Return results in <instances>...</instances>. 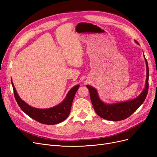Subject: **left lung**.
Here are the masks:
<instances>
[{
	"instance_id": "8db88e82",
	"label": "left lung",
	"mask_w": 157,
	"mask_h": 157,
	"mask_svg": "<svg viewBox=\"0 0 157 157\" xmlns=\"http://www.w3.org/2000/svg\"><path fill=\"white\" fill-rule=\"evenodd\" d=\"M138 43L137 41H136ZM146 63V86L143 92L135 99L132 101L116 103L113 104H106L101 101L97 94V90L90 85H86L89 90L90 99L96 113L101 118L107 120L120 121L128 118L140 107L146 99L148 92V79H149V69L147 60L144 56Z\"/></svg>"
}]
</instances>
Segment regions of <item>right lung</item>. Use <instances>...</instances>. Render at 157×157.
Wrapping results in <instances>:
<instances>
[{"label": "right lung", "instance_id": "1", "mask_svg": "<svg viewBox=\"0 0 157 157\" xmlns=\"http://www.w3.org/2000/svg\"><path fill=\"white\" fill-rule=\"evenodd\" d=\"M15 99L21 109L29 117L36 121L46 125H55L64 121L69 116L74 97L79 85L74 86L67 95L63 101L55 107L49 109L33 108L22 101L18 96L11 81Z\"/></svg>", "mask_w": 157, "mask_h": 157}]
</instances>
